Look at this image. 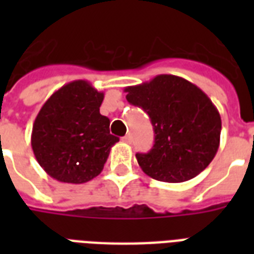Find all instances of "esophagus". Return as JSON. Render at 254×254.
I'll return each mask as SVG.
<instances>
[{
	"instance_id": "obj_1",
	"label": "esophagus",
	"mask_w": 254,
	"mask_h": 254,
	"mask_svg": "<svg viewBox=\"0 0 254 254\" xmlns=\"http://www.w3.org/2000/svg\"><path fill=\"white\" fill-rule=\"evenodd\" d=\"M123 141L125 143H130L131 142V134H130V133H127L125 137H123Z\"/></svg>"
}]
</instances>
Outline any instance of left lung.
Returning a JSON list of instances; mask_svg holds the SVG:
<instances>
[{
  "mask_svg": "<svg viewBox=\"0 0 254 254\" xmlns=\"http://www.w3.org/2000/svg\"><path fill=\"white\" fill-rule=\"evenodd\" d=\"M127 100L142 108L154 127V146L135 154L143 173L157 181H190L212 162L220 145L221 119L204 92L175 75L125 88Z\"/></svg>",
  "mask_w": 254,
  "mask_h": 254,
  "instance_id": "left-lung-1",
  "label": "left lung"
}]
</instances>
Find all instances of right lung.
<instances>
[{
  "instance_id": "obj_1",
  "label": "right lung",
  "mask_w": 254,
  "mask_h": 254,
  "mask_svg": "<svg viewBox=\"0 0 254 254\" xmlns=\"http://www.w3.org/2000/svg\"><path fill=\"white\" fill-rule=\"evenodd\" d=\"M104 92L87 80H73L50 96L35 117L31 147L41 167L63 183L80 185L104 169L119 137L100 115Z\"/></svg>"
}]
</instances>
